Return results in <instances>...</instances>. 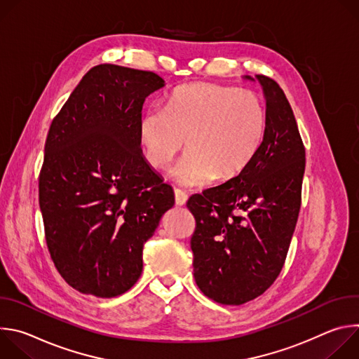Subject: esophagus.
Segmentation results:
<instances>
[{"mask_svg": "<svg viewBox=\"0 0 359 359\" xmlns=\"http://www.w3.org/2000/svg\"><path fill=\"white\" fill-rule=\"evenodd\" d=\"M189 196L186 191H183L182 189H175V200L177 206H183V204L187 201Z\"/></svg>", "mask_w": 359, "mask_h": 359, "instance_id": "esophagus-1", "label": "esophagus"}]
</instances>
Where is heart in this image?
I'll return each mask as SVG.
<instances>
[{
	"instance_id": "b5f03b06",
	"label": "heart",
	"mask_w": 359,
	"mask_h": 359,
	"mask_svg": "<svg viewBox=\"0 0 359 359\" xmlns=\"http://www.w3.org/2000/svg\"><path fill=\"white\" fill-rule=\"evenodd\" d=\"M266 130V109L250 89L216 83L176 88L165 108L147 111L139 122V140L150 165L166 169L190 150L175 176L201 186L238 176L257 155Z\"/></svg>"
}]
</instances>
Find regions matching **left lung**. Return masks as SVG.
Returning <instances> with one entry per match:
<instances>
[{
  "instance_id": "8db88e82",
  "label": "left lung",
  "mask_w": 359,
  "mask_h": 359,
  "mask_svg": "<svg viewBox=\"0 0 359 359\" xmlns=\"http://www.w3.org/2000/svg\"><path fill=\"white\" fill-rule=\"evenodd\" d=\"M266 95V130L251 163L229 182L193 194L190 247L200 291L241 305L280 276L301 208L305 147L280 85L257 75Z\"/></svg>"
}]
</instances>
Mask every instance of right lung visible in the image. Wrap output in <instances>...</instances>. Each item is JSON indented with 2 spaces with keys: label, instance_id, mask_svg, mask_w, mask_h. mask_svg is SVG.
<instances>
[{
  "label": "right lung",
  "instance_id": "obj_1",
  "mask_svg": "<svg viewBox=\"0 0 359 359\" xmlns=\"http://www.w3.org/2000/svg\"><path fill=\"white\" fill-rule=\"evenodd\" d=\"M163 85L151 71L100 64L50 122L38 177L45 241L61 277L82 294L130 290L144 243L175 204L139 140L144 97Z\"/></svg>",
  "mask_w": 359,
  "mask_h": 359
}]
</instances>
